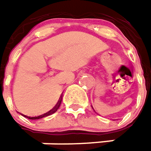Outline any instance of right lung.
<instances>
[{"label":"right lung","mask_w":151,"mask_h":151,"mask_svg":"<svg viewBox=\"0 0 151 151\" xmlns=\"http://www.w3.org/2000/svg\"><path fill=\"white\" fill-rule=\"evenodd\" d=\"M62 98H63V94H61V96H60L59 98V100L58 101V103H57V104L55 105L54 107H53V109H52L50 111H48L47 113H46V114H42V115H39V116H37V117H29V116H27V115H24V114H22L24 117L27 118V119H42V118L43 117H47V116H49V115H51V114H54L55 112H57V110L58 109V108H59L60 104H61V102H62Z\"/></svg>","instance_id":"1"}]
</instances>
